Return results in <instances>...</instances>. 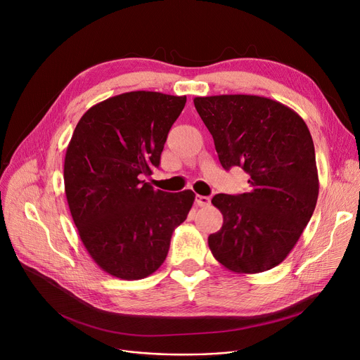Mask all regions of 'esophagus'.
Segmentation results:
<instances>
[{"label": "esophagus", "mask_w": 360, "mask_h": 360, "mask_svg": "<svg viewBox=\"0 0 360 360\" xmlns=\"http://www.w3.org/2000/svg\"><path fill=\"white\" fill-rule=\"evenodd\" d=\"M195 202H197V205H200V207H207V205H210V197L197 195Z\"/></svg>", "instance_id": "esophagus-1"}]
</instances>
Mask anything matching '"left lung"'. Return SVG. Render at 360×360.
Segmentation results:
<instances>
[{
  "label": "left lung",
  "mask_w": 360,
  "mask_h": 360,
  "mask_svg": "<svg viewBox=\"0 0 360 360\" xmlns=\"http://www.w3.org/2000/svg\"><path fill=\"white\" fill-rule=\"evenodd\" d=\"M221 166L248 174V193L217 194L223 226L209 236L214 258L240 274L271 270L293 250L318 200L311 132L297 113L269 98L220 94L194 99Z\"/></svg>",
  "instance_id": "left-lung-1"
}]
</instances>
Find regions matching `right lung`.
Wrapping results in <instances>:
<instances>
[{
	"instance_id": "right-lung-1",
	"label": "right lung",
	"mask_w": 360,
	"mask_h": 360,
	"mask_svg": "<svg viewBox=\"0 0 360 360\" xmlns=\"http://www.w3.org/2000/svg\"><path fill=\"white\" fill-rule=\"evenodd\" d=\"M185 102L159 91L122 93L91 106L72 132L64 160L68 207L89 255L113 277L153 274L191 210V190L166 193L143 181L159 167Z\"/></svg>"
}]
</instances>
